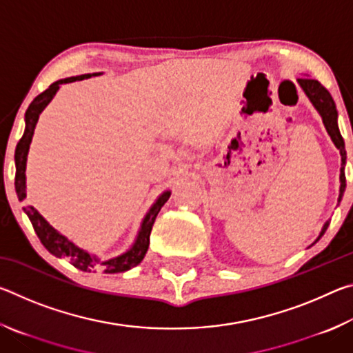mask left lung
<instances>
[{
    "label": "left lung",
    "mask_w": 353,
    "mask_h": 353,
    "mask_svg": "<svg viewBox=\"0 0 353 353\" xmlns=\"http://www.w3.org/2000/svg\"><path fill=\"white\" fill-rule=\"evenodd\" d=\"M297 82L303 90V93H305L308 99L312 101L314 109L319 112V115L322 118V123H324L328 135H330V139L334 143V146L339 149V154H341V162L343 163H341V174H339L341 187H339V199H338V201H341L343 193L345 190V174H344L345 149H344V140L341 137V132H339V129H338L336 105H334V101L332 98V94L327 92V88L324 85H321V82H318L316 79H308V77H301V79H297ZM327 227H328V223H325L324 227H322L321 234H319L318 240H316V241H319L321 236L325 234Z\"/></svg>",
    "instance_id": "8db88e82"
}]
</instances>
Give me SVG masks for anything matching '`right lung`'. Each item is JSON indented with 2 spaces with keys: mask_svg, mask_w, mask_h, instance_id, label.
Returning a JSON list of instances; mask_svg holds the SVG:
<instances>
[{
  "mask_svg": "<svg viewBox=\"0 0 353 353\" xmlns=\"http://www.w3.org/2000/svg\"><path fill=\"white\" fill-rule=\"evenodd\" d=\"M98 74L101 73L81 74V76L65 77V79L56 81L54 83H51L43 93H40L39 97H35L32 103L29 104L28 110L25 113V123H26L25 134H23L19 145L15 148V191L20 201L26 198V174H25L26 160H28L29 145H31L32 141L34 129H35V124L39 121L40 113L43 112L45 107L51 103V99L54 98V94L57 93L59 88H61L62 83L88 79V77L98 76ZM170 196H171V191H163V193L159 196V199L155 201V204L149 208L145 219H143L139 235H137L132 248L121 255L113 256V259L104 260V261H101L97 255H92L88 254L87 250L77 248L76 244L71 243L67 236L59 234L54 227L50 225V223H48V221L41 216L34 207H25L23 210H25L29 221L32 223V227L35 234L39 236V240L52 255L59 256V259H61V256H67L71 265L83 272H97L98 270H103L105 274H115V272H124V271L132 270L134 266L139 265V263H141V260L145 259L149 248V235H151L154 221L157 218L160 208H162L165 205V202L170 199Z\"/></svg>",
  "mask_w": 353,
  "mask_h": 353,
  "instance_id": "right-lung-1",
  "label": "right lung"
}]
</instances>
